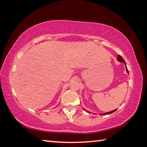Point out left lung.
Instances as JSON below:
<instances>
[{"label":"left lung","mask_w":147,"mask_h":147,"mask_svg":"<svg viewBox=\"0 0 147 147\" xmlns=\"http://www.w3.org/2000/svg\"><path fill=\"white\" fill-rule=\"evenodd\" d=\"M117 59H118V61H119V62H121V63H124V64H125V65H126V71H127V74H129V71H128V70H127V67H126V63H125V61H124V59H123V57L120 56V55H118V58H117ZM117 110V109H115V110H112V111H111V112H107V113H103L102 115H109V114H110V113H113L114 112H115V111ZM90 113V112H89ZM100 115H101V114H100Z\"/></svg>","instance_id":"1"}]
</instances>
